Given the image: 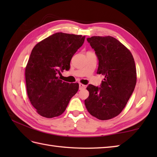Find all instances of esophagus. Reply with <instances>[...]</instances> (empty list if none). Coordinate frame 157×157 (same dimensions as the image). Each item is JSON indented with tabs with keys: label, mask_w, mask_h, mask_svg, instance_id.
Here are the masks:
<instances>
[{
	"label": "esophagus",
	"mask_w": 157,
	"mask_h": 157,
	"mask_svg": "<svg viewBox=\"0 0 157 157\" xmlns=\"http://www.w3.org/2000/svg\"><path fill=\"white\" fill-rule=\"evenodd\" d=\"M79 90H83V89H85L86 86L84 84H81V83H79Z\"/></svg>",
	"instance_id": "obj_1"
}]
</instances>
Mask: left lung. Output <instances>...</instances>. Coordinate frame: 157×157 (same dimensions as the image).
Returning <instances> with one entry per match:
<instances>
[{
  "label": "left lung",
  "instance_id": "1",
  "mask_svg": "<svg viewBox=\"0 0 157 157\" xmlns=\"http://www.w3.org/2000/svg\"><path fill=\"white\" fill-rule=\"evenodd\" d=\"M87 41L98 59V74L105 75L101 87L88 86V111L100 120L111 119L125 108L136 84V69L131 52L112 36H92Z\"/></svg>",
  "mask_w": 157,
  "mask_h": 157
}]
</instances>
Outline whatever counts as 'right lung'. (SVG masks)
I'll use <instances>...</instances> for the list:
<instances>
[{"instance_id": "add662e5", "label": "right lung", "mask_w": 157, "mask_h": 157, "mask_svg": "<svg viewBox=\"0 0 157 157\" xmlns=\"http://www.w3.org/2000/svg\"><path fill=\"white\" fill-rule=\"evenodd\" d=\"M85 36L58 32L32 49L25 67L28 98L39 115L46 118L61 115L79 89L78 83L59 79L58 74L69 70L70 61L84 44Z\"/></svg>"}]
</instances>
